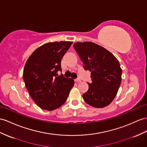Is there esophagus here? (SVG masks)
Listing matches in <instances>:
<instances>
[{
  "mask_svg": "<svg viewBox=\"0 0 147 147\" xmlns=\"http://www.w3.org/2000/svg\"><path fill=\"white\" fill-rule=\"evenodd\" d=\"M75 81H76V82H81V80L80 79V78H76V80H75Z\"/></svg>",
  "mask_w": 147,
  "mask_h": 147,
  "instance_id": "obj_1",
  "label": "esophagus"
}]
</instances>
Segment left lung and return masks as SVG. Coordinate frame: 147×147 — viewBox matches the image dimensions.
Segmentation results:
<instances>
[{"label":"left lung","mask_w":147,"mask_h":147,"mask_svg":"<svg viewBox=\"0 0 147 147\" xmlns=\"http://www.w3.org/2000/svg\"><path fill=\"white\" fill-rule=\"evenodd\" d=\"M74 47L84 64L91 71L92 83L83 94L85 102L95 108H103L113 101L121 83L120 63L116 57L103 47L91 42H76Z\"/></svg>","instance_id":"1"}]
</instances>
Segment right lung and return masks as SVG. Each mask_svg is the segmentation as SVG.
<instances>
[{
    "mask_svg": "<svg viewBox=\"0 0 147 147\" xmlns=\"http://www.w3.org/2000/svg\"><path fill=\"white\" fill-rule=\"evenodd\" d=\"M73 42H49L39 47L28 57L23 77L32 98L42 109L53 110L65 102L74 80L65 78L61 60Z\"/></svg>",
    "mask_w": 147,
    "mask_h": 147,
    "instance_id": "add662e5",
    "label": "right lung"
}]
</instances>
